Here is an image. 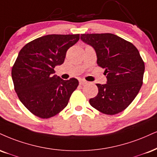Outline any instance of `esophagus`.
<instances>
[{
	"label": "esophagus",
	"instance_id": "obj_1",
	"mask_svg": "<svg viewBox=\"0 0 157 157\" xmlns=\"http://www.w3.org/2000/svg\"><path fill=\"white\" fill-rule=\"evenodd\" d=\"M79 82H80V85H85L87 83V81L83 80V79H80V80H79Z\"/></svg>",
	"mask_w": 157,
	"mask_h": 157
}]
</instances>
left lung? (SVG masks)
<instances>
[{"label": "left lung", "mask_w": 157, "mask_h": 157, "mask_svg": "<svg viewBox=\"0 0 157 157\" xmlns=\"http://www.w3.org/2000/svg\"><path fill=\"white\" fill-rule=\"evenodd\" d=\"M81 40L97 52V64L105 69L107 83L90 99L92 107L106 115L118 114L132 102L143 85L145 64L133 44L113 33H84Z\"/></svg>", "instance_id": "8db88e82"}]
</instances>
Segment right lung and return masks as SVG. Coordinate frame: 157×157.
<instances>
[{"instance_id": "right-lung-1", "label": "right lung", "mask_w": 157, "mask_h": 157, "mask_svg": "<svg viewBox=\"0 0 157 157\" xmlns=\"http://www.w3.org/2000/svg\"><path fill=\"white\" fill-rule=\"evenodd\" d=\"M80 34H50L30 41L21 49L12 69L14 90L24 106L36 116L49 118L67 107L79 85L53 75L64 62L68 49Z\"/></svg>"}]
</instances>
